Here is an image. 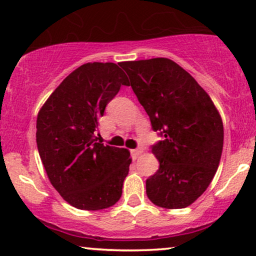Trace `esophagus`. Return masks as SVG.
<instances>
[{
    "instance_id": "obj_1",
    "label": "esophagus",
    "mask_w": 256,
    "mask_h": 256,
    "mask_svg": "<svg viewBox=\"0 0 256 256\" xmlns=\"http://www.w3.org/2000/svg\"><path fill=\"white\" fill-rule=\"evenodd\" d=\"M142 148H136V149H132L131 150V155H132V158H134V160H136V158L140 156V154H142Z\"/></svg>"
}]
</instances>
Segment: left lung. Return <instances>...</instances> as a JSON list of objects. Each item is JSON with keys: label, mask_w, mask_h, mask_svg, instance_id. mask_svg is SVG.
<instances>
[{"label": "left lung", "mask_w": 256, "mask_h": 256, "mask_svg": "<svg viewBox=\"0 0 256 256\" xmlns=\"http://www.w3.org/2000/svg\"><path fill=\"white\" fill-rule=\"evenodd\" d=\"M120 66L152 130L162 137L152 146L160 167L146 179V196L158 207H188L206 192L218 170L224 143L218 110L198 82L170 58Z\"/></svg>", "instance_id": "obj_1"}]
</instances>
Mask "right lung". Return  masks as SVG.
<instances>
[{
	"label": "right lung",
	"instance_id": "1",
	"mask_svg": "<svg viewBox=\"0 0 256 256\" xmlns=\"http://www.w3.org/2000/svg\"><path fill=\"white\" fill-rule=\"evenodd\" d=\"M122 85L128 79L118 64H82L38 113L36 140L44 168L64 201L78 210H104L122 196L130 152L98 140V120Z\"/></svg>",
	"mask_w": 256,
	"mask_h": 256
}]
</instances>
